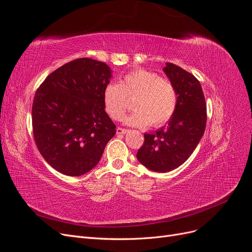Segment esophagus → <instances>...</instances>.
I'll use <instances>...</instances> for the list:
<instances>
[{
    "instance_id": "obj_1",
    "label": "esophagus",
    "mask_w": 252,
    "mask_h": 252,
    "mask_svg": "<svg viewBox=\"0 0 252 252\" xmlns=\"http://www.w3.org/2000/svg\"><path fill=\"white\" fill-rule=\"evenodd\" d=\"M129 130L128 129H125V128H121V127H118L117 128V133L118 134H125V133H127Z\"/></svg>"
}]
</instances>
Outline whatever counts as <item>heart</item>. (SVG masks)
Instances as JSON below:
<instances>
[{
    "label": "heart",
    "instance_id": "obj_1",
    "mask_svg": "<svg viewBox=\"0 0 252 252\" xmlns=\"http://www.w3.org/2000/svg\"><path fill=\"white\" fill-rule=\"evenodd\" d=\"M133 100L135 109L125 123L135 127L164 125L175 112L178 94L173 84L157 72L138 68L126 73L120 83H109L103 90V105L108 116L119 121Z\"/></svg>",
    "mask_w": 252,
    "mask_h": 252
}]
</instances>
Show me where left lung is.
Here are the masks:
<instances>
[{
  "mask_svg": "<svg viewBox=\"0 0 252 252\" xmlns=\"http://www.w3.org/2000/svg\"><path fill=\"white\" fill-rule=\"evenodd\" d=\"M163 70L177 90V109L166 126L144 134V144L136 154L142 165L157 172L171 171L187 161L201 141L207 121L199 80L172 63H166Z\"/></svg>",
  "mask_w": 252,
  "mask_h": 252,
  "instance_id": "left-lung-1",
  "label": "left lung"
}]
</instances>
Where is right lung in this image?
<instances>
[{
    "label": "right lung",
    "mask_w": 252,
    "mask_h": 252,
    "mask_svg": "<svg viewBox=\"0 0 252 252\" xmlns=\"http://www.w3.org/2000/svg\"><path fill=\"white\" fill-rule=\"evenodd\" d=\"M110 68L81 58L50 73L32 103L33 138L52 168L69 177L90 171L100 162L116 125L103 105Z\"/></svg>",
    "instance_id": "add662e5"
}]
</instances>
